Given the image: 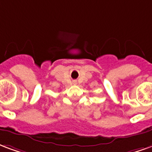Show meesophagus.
I'll return each mask as SVG.
<instances>
[{"label":"esophagus","instance_id":"obj_1","mask_svg":"<svg viewBox=\"0 0 152 152\" xmlns=\"http://www.w3.org/2000/svg\"><path fill=\"white\" fill-rule=\"evenodd\" d=\"M74 83H76V82H74Z\"/></svg>","mask_w":152,"mask_h":152}]
</instances>
